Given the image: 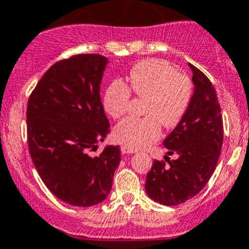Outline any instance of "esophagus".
<instances>
[{
    "mask_svg": "<svg viewBox=\"0 0 249 249\" xmlns=\"http://www.w3.org/2000/svg\"><path fill=\"white\" fill-rule=\"evenodd\" d=\"M122 152L123 154H134V152H135V150L134 149H130V147H127V146H122Z\"/></svg>",
    "mask_w": 249,
    "mask_h": 249,
    "instance_id": "obj_1",
    "label": "esophagus"
}]
</instances>
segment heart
<instances>
[{
	"label": "heart",
	"mask_w": 249,
	"mask_h": 249,
	"mask_svg": "<svg viewBox=\"0 0 249 249\" xmlns=\"http://www.w3.org/2000/svg\"><path fill=\"white\" fill-rule=\"evenodd\" d=\"M130 89L136 97L145 98L144 118H127L114 129L120 144L138 150L155 142L161 135V124L178 126L189 111L194 84L174 64L162 59H146L135 64L129 74ZM129 87L114 80L105 89L103 105L111 118H122L129 109Z\"/></svg>",
	"instance_id": "1"
}]
</instances>
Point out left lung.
Returning a JSON list of instances; mask_svg holds the SVG:
<instances>
[{"label": "left lung", "mask_w": 249, "mask_h": 249, "mask_svg": "<svg viewBox=\"0 0 249 249\" xmlns=\"http://www.w3.org/2000/svg\"><path fill=\"white\" fill-rule=\"evenodd\" d=\"M194 97L182 122L163 140L169 155L176 160H155L146 175L145 190L151 200L176 206L196 196L206 186L218 162L223 142L221 107L212 83L190 64ZM167 160V156L165 158Z\"/></svg>", "instance_id": "left-lung-1"}]
</instances>
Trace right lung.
Returning <instances> with one entry per match:
<instances>
[{
  "mask_svg": "<svg viewBox=\"0 0 249 249\" xmlns=\"http://www.w3.org/2000/svg\"><path fill=\"white\" fill-rule=\"evenodd\" d=\"M108 59L77 54L53 64L27 104L31 158L47 189L71 206L89 207L107 198L120 162L119 146L89 152L110 131L100 100Z\"/></svg>",
  "mask_w": 249,
  "mask_h": 249,
  "instance_id": "obj_1",
  "label": "right lung"
}]
</instances>
